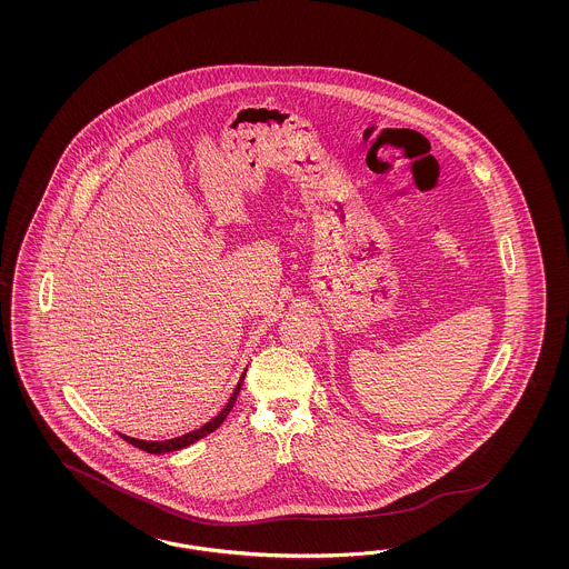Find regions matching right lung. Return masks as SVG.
<instances>
[{"label": "right lung", "mask_w": 569, "mask_h": 569, "mask_svg": "<svg viewBox=\"0 0 569 569\" xmlns=\"http://www.w3.org/2000/svg\"><path fill=\"white\" fill-rule=\"evenodd\" d=\"M241 381H243V376H241L240 381H238V388L233 390V395L229 398V402L224 405L223 411L217 415L214 419H210L207 426H202L200 430L190 431V433H183V436H179V438H172V440H164V442H146V440H138V438H129V436H122V440H127L129 445H133V447L141 448V450H146V452H152V455H164V452H172V450H181V448L190 447L193 445L196 440H200V438H204L207 433L210 431L217 430L221 423L224 421V417L229 415V411L233 409V405H236V398L240 395Z\"/></svg>", "instance_id": "add662e5"}]
</instances>
